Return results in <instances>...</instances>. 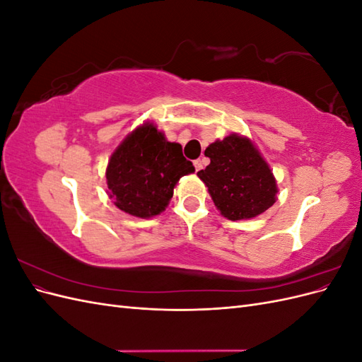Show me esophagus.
Returning a JSON list of instances; mask_svg holds the SVG:
<instances>
[{"instance_id": "34e87169", "label": "esophagus", "mask_w": 362, "mask_h": 362, "mask_svg": "<svg viewBox=\"0 0 362 362\" xmlns=\"http://www.w3.org/2000/svg\"><path fill=\"white\" fill-rule=\"evenodd\" d=\"M193 164H194V170H196V172L202 170V168H204V163H202V160H194V161H193Z\"/></svg>"}]
</instances>
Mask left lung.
<instances>
[{"instance_id":"obj_1","label":"left lung","mask_w":362,"mask_h":362,"mask_svg":"<svg viewBox=\"0 0 362 362\" xmlns=\"http://www.w3.org/2000/svg\"><path fill=\"white\" fill-rule=\"evenodd\" d=\"M210 164L198 172L214 205L229 221L255 217L276 201L269 164L246 137L231 134L205 149Z\"/></svg>"}]
</instances>
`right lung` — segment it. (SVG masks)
Listing matches in <instances>:
<instances>
[{
  "label": "right lung",
  "instance_id": "right-lung-1",
  "mask_svg": "<svg viewBox=\"0 0 362 362\" xmlns=\"http://www.w3.org/2000/svg\"><path fill=\"white\" fill-rule=\"evenodd\" d=\"M194 172L180 144L168 141L152 124L133 131L107 166V185L116 206L131 216L152 217L169 204L175 184Z\"/></svg>",
  "mask_w": 362,
  "mask_h": 362
}]
</instances>
